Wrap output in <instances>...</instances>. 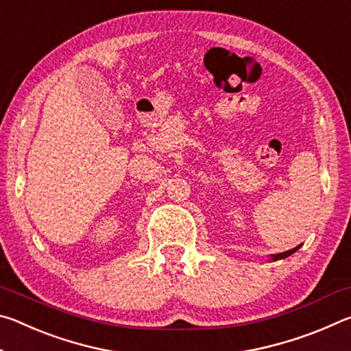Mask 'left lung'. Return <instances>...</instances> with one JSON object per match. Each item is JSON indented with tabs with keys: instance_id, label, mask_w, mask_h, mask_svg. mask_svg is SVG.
Here are the masks:
<instances>
[{
	"instance_id": "obj_1",
	"label": "left lung",
	"mask_w": 351,
	"mask_h": 351,
	"mask_svg": "<svg viewBox=\"0 0 351 351\" xmlns=\"http://www.w3.org/2000/svg\"><path fill=\"white\" fill-rule=\"evenodd\" d=\"M300 246H297V247H294V249H289V251H287V252H280V254H276V255H272V260H278V258H287V257H289L291 254H294L297 249H299Z\"/></svg>"
}]
</instances>
